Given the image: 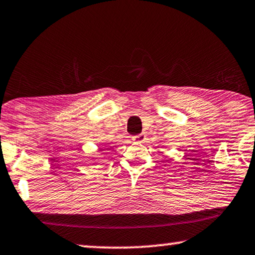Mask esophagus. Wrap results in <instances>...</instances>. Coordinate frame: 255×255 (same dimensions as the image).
<instances>
[{
    "label": "esophagus",
    "mask_w": 255,
    "mask_h": 255,
    "mask_svg": "<svg viewBox=\"0 0 255 255\" xmlns=\"http://www.w3.org/2000/svg\"><path fill=\"white\" fill-rule=\"evenodd\" d=\"M145 139H146V136H145L144 134H139V135L132 137V140L136 143H143V142H145Z\"/></svg>",
    "instance_id": "34e87169"
}]
</instances>
